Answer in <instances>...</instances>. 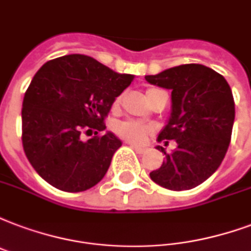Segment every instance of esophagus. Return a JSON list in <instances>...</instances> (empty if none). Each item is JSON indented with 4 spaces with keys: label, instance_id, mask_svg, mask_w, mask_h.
<instances>
[{
    "label": "esophagus",
    "instance_id": "obj_1",
    "mask_svg": "<svg viewBox=\"0 0 251 251\" xmlns=\"http://www.w3.org/2000/svg\"><path fill=\"white\" fill-rule=\"evenodd\" d=\"M131 148H132V150H135L136 151V153H139V154H143L144 153V152H146V150H144V148H140V147H136V146H132V144H131Z\"/></svg>",
    "mask_w": 251,
    "mask_h": 251
}]
</instances>
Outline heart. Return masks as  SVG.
Returning <instances> with one entry per match:
<instances>
[{
    "label": "heart",
    "instance_id": "heart-1",
    "mask_svg": "<svg viewBox=\"0 0 251 251\" xmlns=\"http://www.w3.org/2000/svg\"><path fill=\"white\" fill-rule=\"evenodd\" d=\"M154 88H150L147 94L152 91ZM122 97H118L115 99L114 105H119ZM115 132L119 137H122L124 140L133 143V144H141L143 141L146 140L147 136L152 132V127L148 124L139 122V120H126V122H120L116 124L115 127Z\"/></svg>",
    "mask_w": 251,
    "mask_h": 251
}]
</instances>
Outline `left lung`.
<instances>
[{
	"label": "left lung",
	"mask_w": 251,
	"mask_h": 251,
	"mask_svg": "<svg viewBox=\"0 0 251 251\" xmlns=\"http://www.w3.org/2000/svg\"><path fill=\"white\" fill-rule=\"evenodd\" d=\"M147 82L172 90V111L157 140H175L152 181L171 190H188L208 180L230 144L234 99L225 78L204 65L189 63L146 75ZM168 143V141H167Z\"/></svg>",
	"instance_id": "1"
}]
</instances>
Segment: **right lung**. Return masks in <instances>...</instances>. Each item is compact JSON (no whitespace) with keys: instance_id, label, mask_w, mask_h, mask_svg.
Masks as SVG:
<instances>
[{"instance_id":"add662e5","label":"right lung","mask_w":251,"mask_h":251,"mask_svg":"<svg viewBox=\"0 0 251 251\" xmlns=\"http://www.w3.org/2000/svg\"><path fill=\"white\" fill-rule=\"evenodd\" d=\"M133 75L119 74L91 56L71 54L46 62L34 75L22 103V146L39 176L56 189L83 192L110 168L122 141L104 119Z\"/></svg>"}]
</instances>
